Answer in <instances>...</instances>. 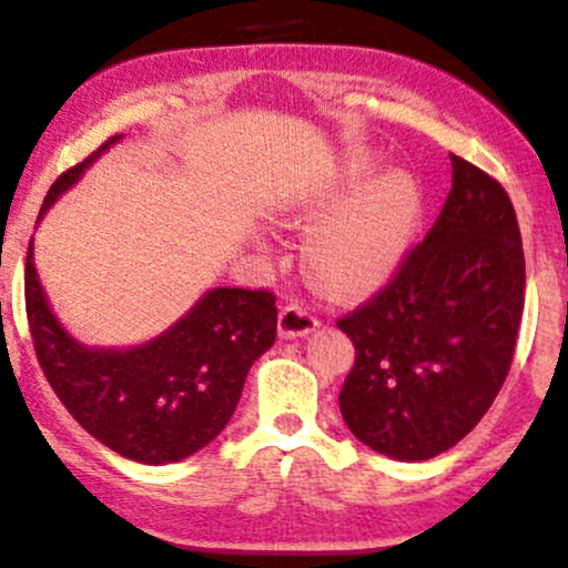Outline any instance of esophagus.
Wrapping results in <instances>:
<instances>
[{
	"label": "esophagus",
	"mask_w": 568,
	"mask_h": 568,
	"mask_svg": "<svg viewBox=\"0 0 568 568\" xmlns=\"http://www.w3.org/2000/svg\"><path fill=\"white\" fill-rule=\"evenodd\" d=\"M277 328H280V336H283V339L307 336L317 328V315L313 313V310L302 307V304H288V307H283V313H280Z\"/></svg>",
	"instance_id": "34e87169"
}]
</instances>
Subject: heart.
<instances>
[{
	"label": "heart",
	"instance_id": "obj_1",
	"mask_svg": "<svg viewBox=\"0 0 568 568\" xmlns=\"http://www.w3.org/2000/svg\"><path fill=\"white\" fill-rule=\"evenodd\" d=\"M372 172L375 161L353 159L332 183L288 204L291 217L307 223L359 191L354 192L353 200L346 197L348 202L341 203L339 211L317 223L304 251L310 272L334 291H366L394 277L413 251L420 229V183L404 170H385L367 184Z\"/></svg>",
	"mask_w": 568,
	"mask_h": 568
}]
</instances>
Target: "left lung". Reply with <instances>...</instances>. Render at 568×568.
I'll list each match as a JSON object with an SVG mask.
<instances>
[{"label": "left lung", "instance_id": "left-lung-1", "mask_svg": "<svg viewBox=\"0 0 568 568\" xmlns=\"http://www.w3.org/2000/svg\"><path fill=\"white\" fill-rule=\"evenodd\" d=\"M523 291L507 191L453 155V189L432 232L369 304L336 323L355 345L339 394L355 439L394 460L458 445L507 379Z\"/></svg>", "mask_w": 568, "mask_h": 568}]
</instances>
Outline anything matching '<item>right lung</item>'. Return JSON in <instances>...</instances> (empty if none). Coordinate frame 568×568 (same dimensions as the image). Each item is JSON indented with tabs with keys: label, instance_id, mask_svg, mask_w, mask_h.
Listing matches in <instances>:
<instances>
[{
	"label": "right lung",
	"instance_id": "add662e5",
	"mask_svg": "<svg viewBox=\"0 0 568 568\" xmlns=\"http://www.w3.org/2000/svg\"><path fill=\"white\" fill-rule=\"evenodd\" d=\"M121 134L61 174L40 217ZM27 315L37 361L70 415L118 456L148 466L183 460L232 420L251 366L274 345L270 291L210 288L166 332L132 347H91L67 332L27 255Z\"/></svg>",
	"mask_w": 568,
	"mask_h": 568
}]
</instances>
